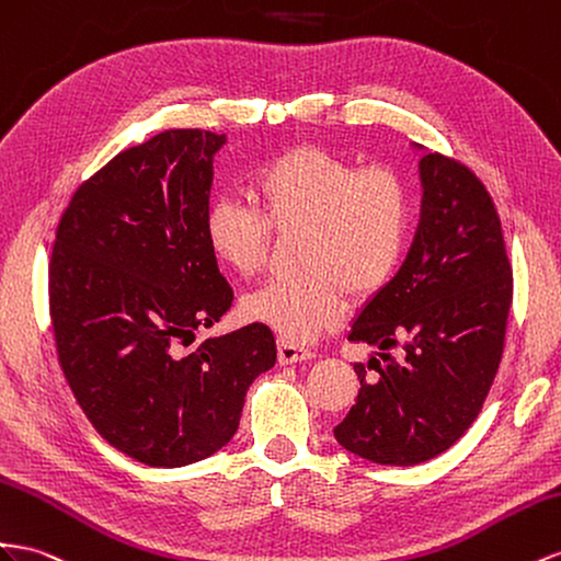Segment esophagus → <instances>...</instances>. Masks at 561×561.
I'll list each match as a JSON object with an SVG mask.
<instances>
[{
	"label": "esophagus",
	"instance_id": "1",
	"mask_svg": "<svg viewBox=\"0 0 561 561\" xmlns=\"http://www.w3.org/2000/svg\"><path fill=\"white\" fill-rule=\"evenodd\" d=\"M309 358H313V354L307 350V346L278 340V363H280V366H293V363L309 360Z\"/></svg>",
	"mask_w": 561,
	"mask_h": 561
}]
</instances>
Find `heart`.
Listing matches in <instances>:
<instances>
[{
	"mask_svg": "<svg viewBox=\"0 0 561 561\" xmlns=\"http://www.w3.org/2000/svg\"><path fill=\"white\" fill-rule=\"evenodd\" d=\"M250 191L256 209L217 198L205 211L207 248L221 266L252 276L274 233L301 238L299 276L245 295L240 311L248 321L285 342H309L346 316V289L366 299L397 274L411 233V193L393 170H358L321 146H295L268 160Z\"/></svg>",
	"mask_w": 561,
	"mask_h": 561,
	"instance_id": "obj_1",
	"label": "heart"
}]
</instances>
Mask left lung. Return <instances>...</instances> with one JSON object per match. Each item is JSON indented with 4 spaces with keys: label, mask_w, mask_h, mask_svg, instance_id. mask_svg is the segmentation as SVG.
I'll use <instances>...</instances> for the list:
<instances>
[{
    "label": "left lung",
    "mask_w": 561,
    "mask_h": 561,
    "mask_svg": "<svg viewBox=\"0 0 561 561\" xmlns=\"http://www.w3.org/2000/svg\"><path fill=\"white\" fill-rule=\"evenodd\" d=\"M422 215L405 262L352 323L382 354L356 363V403L335 427L354 456L411 467L448 450L477 420L503 358L512 266L495 205L465 164L420 160ZM404 340V358L383 352Z\"/></svg>",
    "instance_id": "8db88e82"
}]
</instances>
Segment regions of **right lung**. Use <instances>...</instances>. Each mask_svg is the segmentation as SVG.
<instances>
[{
  "mask_svg": "<svg viewBox=\"0 0 561 561\" xmlns=\"http://www.w3.org/2000/svg\"><path fill=\"white\" fill-rule=\"evenodd\" d=\"M224 144L226 134L168 129L123 150L75 191L56 229L58 363L94 430L150 467L229 444L250 385L276 363L262 323L184 352L233 301L203 229Z\"/></svg>",
  "mask_w": 561,
  "mask_h": 561,
  "instance_id": "1",
  "label": "right lung"
}]
</instances>
